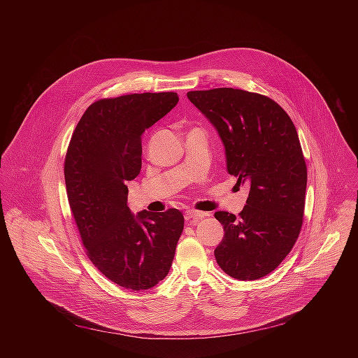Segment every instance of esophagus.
I'll list each match as a JSON object with an SVG mask.
<instances>
[{"label": "esophagus", "instance_id": "1", "mask_svg": "<svg viewBox=\"0 0 358 358\" xmlns=\"http://www.w3.org/2000/svg\"><path fill=\"white\" fill-rule=\"evenodd\" d=\"M205 216H209V213L200 212V210H196V209H187L185 212V219L190 220V222H197L199 219H203Z\"/></svg>", "mask_w": 358, "mask_h": 358}]
</instances>
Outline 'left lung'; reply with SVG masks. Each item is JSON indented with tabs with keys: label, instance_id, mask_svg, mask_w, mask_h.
<instances>
[{
	"label": "left lung",
	"instance_id": "1",
	"mask_svg": "<svg viewBox=\"0 0 358 358\" xmlns=\"http://www.w3.org/2000/svg\"><path fill=\"white\" fill-rule=\"evenodd\" d=\"M187 98L216 128L227 172L250 185L238 217L215 212L224 230L216 262L233 278H262L291 252L303 223L307 168L296 128L278 103L255 92L215 88Z\"/></svg>",
	"mask_w": 358,
	"mask_h": 358
}]
</instances>
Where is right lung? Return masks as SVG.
Instances as JSON below:
<instances>
[{"label": "right lung", "instance_id": "obj_1", "mask_svg": "<svg viewBox=\"0 0 358 358\" xmlns=\"http://www.w3.org/2000/svg\"><path fill=\"white\" fill-rule=\"evenodd\" d=\"M179 102L176 92L132 94L92 103L64 158L71 215L94 266L117 285L145 291L171 268L185 217L129 210L127 182L142 168V135Z\"/></svg>", "mask_w": 358, "mask_h": 358}]
</instances>
